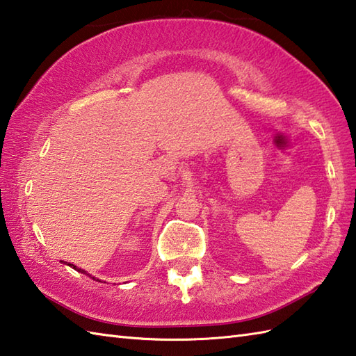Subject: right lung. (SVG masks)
Here are the masks:
<instances>
[{"label":"right lung","instance_id":"1","mask_svg":"<svg viewBox=\"0 0 356 356\" xmlns=\"http://www.w3.org/2000/svg\"><path fill=\"white\" fill-rule=\"evenodd\" d=\"M69 266L70 268H73V269H76V270H79V272H86V270H82V269H78L76 266H74V264H72V263H69Z\"/></svg>","mask_w":356,"mask_h":356}]
</instances>
